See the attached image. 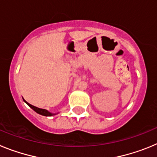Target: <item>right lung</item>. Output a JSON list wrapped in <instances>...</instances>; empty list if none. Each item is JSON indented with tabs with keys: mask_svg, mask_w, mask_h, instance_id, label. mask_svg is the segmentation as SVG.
<instances>
[{
	"mask_svg": "<svg viewBox=\"0 0 157 157\" xmlns=\"http://www.w3.org/2000/svg\"><path fill=\"white\" fill-rule=\"evenodd\" d=\"M23 101H24L25 102H26V103H27V105H28L29 106H30V108L33 109V110L35 111V112H37V113H38V114L42 115V116H52V115H54V114H52V113H50L49 112H48L47 110H45V109H39V108H37V107L34 106V105H30V104H29L28 102H27V101H25V100H23Z\"/></svg>",
	"mask_w": 157,
	"mask_h": 157,
	"instance_id": "add662e5",
	"label": "right lung"
}]
</instances>
